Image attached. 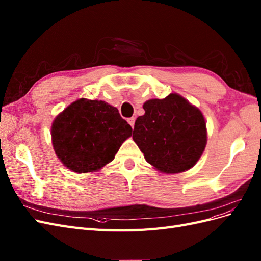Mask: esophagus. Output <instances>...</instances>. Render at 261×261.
<instances>
[{"label": "esophagus", "instance_id": "1", "mask_svg": "<svg viewBox=\"0 0 261 261\" xmlns=\"http://www.w3.org/2000/svg\"><path fill=\"white\" fill-rule=\"evenodd\" d=\"M127 122L132 126V127L134 128V125H135V117H129L128 120H127Z\"/></svg>", "mask_w": 261, "mask_h": 261}]
</instances>
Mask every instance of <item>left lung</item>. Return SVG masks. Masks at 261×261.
I'll use <instances>...</instances> for the list:
<instances>
[{
	"label": "left lung",
	"mask_w": 261,
	"mask_h": 261,
	"mask_svg": "<svg viewBox=\"0 0 261 261\" xmlns=\"http://www.w3.org/2000/svg\"><path fill=\"white\" fill-rule=\"evenodd\" d=\"M137 117L133 139L145 159L164 173L184 172L196 164L207 144L202 113L176 93L148 100Z\"/></svg>",
	"instance_id": "1"
}]
</instances>
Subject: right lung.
I'll use <instances>...</instances> for the list:
<instances>
[{
  "mask_svg": "<svg viewBox=\"0 0 261 261\" xmlns=\"http://www.w3.org/2000/svg\"><path fill=\"white\" fill-rule=\"evenodd\" d=\"M132 132L116 108L105 101L80 99L57 116L51 135L63 164L74 172L87 173L111 162Z\"/></svg>",
  "mask_w": 261,
  "mask_h": 261,
  "instance_id": "obj_1",
  "label": "right lung"
}]
</instances>
